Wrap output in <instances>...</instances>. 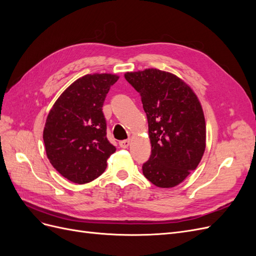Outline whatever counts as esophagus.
<instances>
[{
	"label": "esophagus",
	"mask_w": 256,
	"mask_h": 256,
	"mask_svg": "<svg viewBox=\"0 0 256 256\" xmlns=\"http://www.w3.org/2000/svg\"><path fill=\"white\" fill-rule=\"evenodd\" d=\"M129 145H130V140H122L120 142V146L122 148H127Z\"/></svg>",
	"instance_id": "esophagus-1"
}]
</instances>
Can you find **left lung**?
Instances as JSON below:
<instances>
[{
	"instance_id": "8db88e82",
	"label": "left lung",
	"mask_w": 256,
	"mask_h": 256,
	"mask_svg": "<svg viewBox=\"0 0 256 256\" xmlns=\"http://www.w3.org/2000/svg\"><path fill=\"white\" fill-rule=\"evenodd\" d=\"M140 94L148 122L152 154L142 166L144 176L160 188H172L194 171L206 147L202 106L177 76L148 68L126 72Z\"/></svg>"
}]
</instances>
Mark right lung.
Returning <instances> with one entry per match:
<instances>
[{
  "label": "right lung",
  "mask_w": 256,
  "mask_h": 256,
  "mask_svg": "<svg viewBox=\"0 0 256 256\" xmlns=\"http://www.w3.org/2000/svg\"><path fill=\"white\" fill-rule=\"evenodd\" d=\"M118 78L111 74L79 78L62 92L47 116L42 136L46 152L68 180L82 184L96 180L116 150L106 138L102 106Z\"/></svg>",
  "instance_id": "1"
}]
</instances>
